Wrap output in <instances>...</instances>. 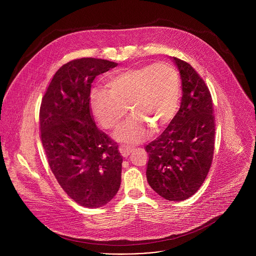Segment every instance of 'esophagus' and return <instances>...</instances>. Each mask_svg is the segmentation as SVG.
Returning <instances> with one entry per match:
<instances>
[{
	"instance_id": "1",
	"label": "esophagus",
	"mask_w": 256,
	"mask_h": 256,
	"mask_svg": "<svg viewBox=\"0 0 256 256\" xmlns=\"http://www.w3.org/2000/svg\"><path fill=\"white\" fill-rule=\"evenodd\" d=\"M132 148L128 147V146H120V152L124 157H128L132 152Z\"/></svg>"
}]
</instances>
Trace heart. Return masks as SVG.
Segmentation results:
<instances>
[{"instance_id": "1", "label": "heart", "mask_w": 256, "mask_h": 256, "mask_svg": "<svg viewBox=\"0 0 256 256\" xmlns=\"http://www.w3.org/2000/svg\"><path fill=\"white\" fill-rule=\"evenodd\" d=\"M107 87L91 93V110L104 128H114L128 112L134 114L116 130L114 138L124 144H138L168 124L180 99V80L176 70L166 64H148L126 68L109 77Z\"/></svg>"}]
</instances>
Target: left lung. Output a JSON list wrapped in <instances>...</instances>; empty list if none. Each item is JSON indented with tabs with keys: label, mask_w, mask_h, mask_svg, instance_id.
I'll return each instance as SVG.
<instances>
[{
	"label": "left lung",
	"mask_w": 256,
	"mask_h": 256,
	"mask_svg": "<svg viewBox=\"0 0 256 256\" xmlns=\"http://www.w3.org/2000/svg\"><path fill=\"white\" fill-rule=\"evenodd\" d=\"M182 82L180 108L157 140L146 146L147 180L167 200L181 202L194 194L210 171L214 146L212 96L196 70L172 58Z\"/></svg>",
	"instance_id": "1"
}]
</instances>
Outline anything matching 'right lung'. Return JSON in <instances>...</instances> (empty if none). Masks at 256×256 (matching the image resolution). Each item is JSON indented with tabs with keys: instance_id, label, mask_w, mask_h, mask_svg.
Listing matches in <instances>:
<instances>
[{
	"instance_id": "add662e5",
	"label": "right lung",
	"mask_w": 256,
	"mask_h": 256,
	"mask_svg": "<svg viewBox=\"0 0 256 256\" xmlns=\"http://www.w3.org/2000/svg\"><path fill=\"white\" fill-rule=\"evenodd\" d=\"M116 66L94 58L64 64L40 105V138L50 167L66 194L85 208L106 204L120 186L118 146L98 130L90 108L92 82Z\"/></svg>"
}]
</instances>
